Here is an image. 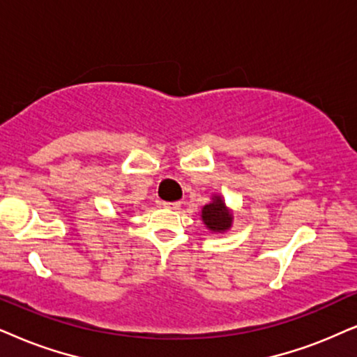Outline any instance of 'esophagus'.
Instances as JSON below:
<instances>
[{
    "instance_id": "esophagus-1",
    "label": "esophagus",
    "mask_w": 357,
    "mask_h": 357,
    "mask_svg": "<svg viewBox=\"0 0 357 357\" xmlns=\"http://www.w3.org/2000/svg\"><path fill=\"white\" fill-rule=\"evenodd\" d=\"M179 204H181V202H166V201L161 202V206H163L165 209H169V211H176L179 207Z\"/></svg>"
}]
</instances>
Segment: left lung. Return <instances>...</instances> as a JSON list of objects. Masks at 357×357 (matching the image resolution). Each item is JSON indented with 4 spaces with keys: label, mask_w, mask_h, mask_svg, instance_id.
I'll use <instances>...</instances> for the list:
<instances>
[{
    "label": "left lung",
    "mask_w": 357,
    "mask_h": 357,
    "mask_svg": "<svg viewBox=\"0 0 357 357\" xmlns=\"http://www.w3.org/2000/svg\"><path fill=\"white\" fill-rule=\"evenodd\" d=\"M202 220H204V224L211 231L220 232L231 227L232 215L225 209L224 201L219 196H215V199L202 209Z\"/></svg>",
    "instance_id": "left-lung-1"
}]
</instances>
